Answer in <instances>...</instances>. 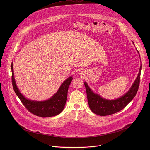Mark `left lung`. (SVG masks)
Listing matches in <instances>:
<instances>
[{
	"label": "left lung",
	"instance_id": "8db88e82",
	"mask_svg": "<svg viewBox=\"0 0 150 150\" xmlns=\"http://www.w3.org/2000/svg\"><path fill=\"white\" fill-rule=\"evenodd\" d=\"M137 52H139V51ZM141 70L142 64L138 76L129 91L124 96L115 100H107L94 93L85 82L88 102L91 111L98 115L106 116L115 114L126 107L137 93L140 84Z\"/></svg>",
	"mask_w": 150,
	"mask_h": 150
}]
</instances>
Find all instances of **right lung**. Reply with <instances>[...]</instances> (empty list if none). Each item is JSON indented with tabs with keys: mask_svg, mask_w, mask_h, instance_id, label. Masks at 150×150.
<instances>
[{
	"mask_svg": "<svg viewBox=\"0 0 150 150\" xmlns=\"http://www.w3.org/2000/svg\"><path fill=\"white\" fill-rule=\"evenodd\" d=\"M11 73L12 85L14 92L22 103L30 112L39 117H48L55 116L63 111L67 99L68 88L73 79L72 77L66 79L58 92L50 99L43 102H36L26 99L20 93L16 84L13 63L11 64Z\"/></svg>",
	"mask_w": 150,
	"mask_h": 150,
	"instance_id": "1",
	"label": "right lung"
}]
</instances>
